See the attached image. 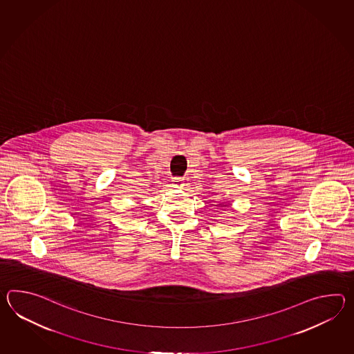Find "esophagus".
Here are the masks:
<instances>
[{
	"instance_id": "obj_1",
	"label": "esophagus",
	"mask_w": 354,
	"mask_h": 354,
	"mask_svg": "<svg viewBox=\"0 0 354 354\" xmlns=\"http://www.w3.org/2000/svg\"><path fill=\"white\" fill-rule=\"evenodd\" d=\"M174 188H184V185H185V183H184V179H181V178H175L173 180Z\"/></svg>"
}]
</instances>
